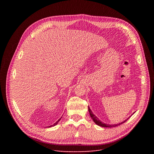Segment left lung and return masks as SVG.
<instances>
[{"mask_svg": "<svg viewBox=\"0 0 154 154\" xmlns=\"http://www.w3.org/2000/svg\"><path fill=\"white\" fill-rule=\"evenodd\" d=\"M88 112H89L90 116H91V118L92 119L94 122L97 125H98L101 126V127H117V126H118V125H121L122 124L125 122L126 121L129 119V118H128V119H127V120H125V121H124V122H121V123H120V124H116V125H107V124H106L102 123V122H100V121L99 120V119H98L97 117L95 115L93 114V113H92V112L91 110L89 107H88Z\"/></svg>", "mask_w": 154, "mask_h": 154, "instance_id": "8db88e82", "label": "left lung"}]
</instances>
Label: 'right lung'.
I'll list each match as a JSON object with an SVG mask.
<instances>
[{
    "label": "right lung",
    "instance_id": "obj_1",
    "mask_svg": "<svg viewBox=\"0 0 154 154\" xmlns=\"http://www.w3.org/2000/svg\"><path fill=\"white\" fill-rule=\"evenodd\" d=\"M60 120V119H59V120H57V122H55V124H53V125H51V126H50V127H52V126H55V125H57V124H58V122H59V120Z\"/></svg>",
    "mask_w": 154,
    "mask_h": 154
}]
</instances>
